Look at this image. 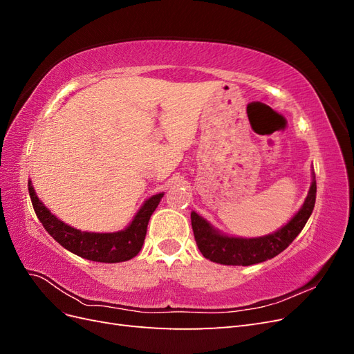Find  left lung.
Listing matches in <instances>:
<instances>
[{"label":"left lung","instance_id":"obj_1","mask_svg":"<svg viewBox=\"0 0 354 354\" xmlns=\"http://www.w3.org/2000/svg\"><path fill=\"white\" fill-rule=\"evenodd\" d=\"M316 202V180L313 178L308 195L295 216L286 226L261 238H229L214 230L196 212L190 214L192 229L199 251L205 259L226 266H251L270 260L286 250L303 230L308 217L312 216Z\"/></svg>","mask_w":354,"mask_h":354}]
</instances>
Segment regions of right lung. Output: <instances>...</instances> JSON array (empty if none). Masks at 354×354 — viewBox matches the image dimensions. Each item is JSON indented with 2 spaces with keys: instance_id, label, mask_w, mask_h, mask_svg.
<instances>
[{
  "instance_id": "right-lung-1",
  "label": "right lung",
  "mask_w": 354,
  "mask_h": 354,
  "mask_svg": "<svg viewBox=\"0 0 354 354\" xmlns=\"http://www.w3.org/2000/svg\"><path fill=\"white\" fill-rule=\"evenodd\" d=\"M28 190L37 217L50 233V236L59 242L63 248L82 257V259L100 263L127 261L140 252L146 238L149 218L164 196V194H158L149 198L125 230L116 233H90L73 229L60 221L56 216H53L44 207V203L38 199L30 180L28 181Z\"/></svg>"
}]
</instances>
